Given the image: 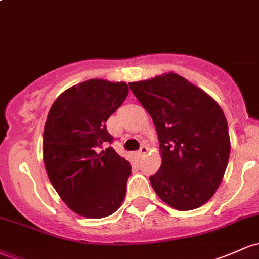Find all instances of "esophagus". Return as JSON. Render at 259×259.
I'll use <instances>...</instances> for the list:
<instances>
[{"label":"esophagus","mask_w":259,"mask_h":259,"mask_svg":"<svg viewBox=\"0 0 259 259\" xmlns=\"http://www.w3.org/2000/svg\"><path fill=\"white\" fill-rule=\"evenodd\" d=\"M147 152H148V147L141 146V147H140V150L138 151V154H139V157H142L144 154H146Z\"/></svg>","instance_id":"obj_1"}]
</instances>
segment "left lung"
Returning a JSON list of instances; mask_svg holds the SVG:
<instances>
[{
    "label": "left lung",
    "instance_id": "obj_1",
    "mask_svg": "<svg viewBox=\"0 0 259 259\" xmlns=\"http://www.w3.org/2000/svg\"><path fill=\"white\" fill-rule=\"evenodd\" d=\"M129 86L158 134L162 164L150 177L154 192L178 210L201 207L221 185L230 154L221 106L175 73Z\"/></svg>",
    "mask_w": 259,
    "mask_h": 259
}]
</instances>
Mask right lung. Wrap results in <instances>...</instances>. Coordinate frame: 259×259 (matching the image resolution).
<instances>
[{
  "label": "right lung",
  "instance_id": "right-lung-1",
  "mask_svg": "<svg viewBox=\"0 0 259 259\" xmlns=\"http://www.w3.org/2000/svg\"><path fill=\"white\" fill-rule=\"evenodd\" d=\"M126 82L90 79L62 92L44 129V163L62 201L85 218H105L123 203L130 163L113 150L106 121L126 99Z\"/></svg>",
  "mask_w": 259,
  "mask_h": 259
}]
</instances>
